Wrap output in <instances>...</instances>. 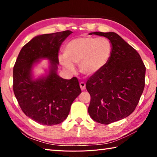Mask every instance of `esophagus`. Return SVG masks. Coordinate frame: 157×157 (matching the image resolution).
<instances>
[{
	"instance_id": "obj_1",
	"label": "esophagus",
	"mask_w": 157,
	"mask_h": 157,
	"mask_svg": "<svg viewBox=\"0 0 157 157\" xmlns=\"http://www.w3.org/2000/svg\"><path fill=\"white\" fill-rule=\"evenodd\" d=\"M79 86H80V88L82 91H84L85 89V87H86V84H85L84 82H81L80 83H79Z\"/></svg>"
}]
</instances>
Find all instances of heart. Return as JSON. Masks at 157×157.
<instances>
[{"mask_svg": "<svg viewBox=\"0 0 157 157\" xmlns=\"http://www.w3.org/2000/svg\"><path fill=\"white\" fill-rule=\"evenodd\" d=\"M112 54V45L104 37L79 36L68 41L63 48L64 57H59L63 68L71 72L75 71V64H79V71L91 76L104 68Z\"/></svg>", "mask_w": 157, "mask_h": 157, "instance_id": "obj_1", "label": "heart"}]
</instances>
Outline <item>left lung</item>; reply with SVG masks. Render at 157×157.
<instances>
[{
    "instance_id": "left-lung-1",
    "label": "left lung",
    "mask_w": 157,
    "mask_h": 157,
    "mask_svg": "<svg viewBox=\"0 0 157 157\" xmlns=\"http://www.w3.org/2000/svg\"><path fill=\"white\" fill-rule=\"evenodd\" d=\"M112 45L105 67L92 75L86 87L91 95L88 111L97 123L108 124L129 116L135 110L145 87V66L134 48L113 32H94Z\"/></svg>"
}]
</instances>
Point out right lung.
I'll list each match as a JSON object with an SVG mask.
<instances>
[{
  "instance_id": "1",
  "label": "right lung",
  "mask_w": 157,
  "mask_h": 157,
  "mask_svg": "<svg viewBox=\"0 0 157 157\" xmlns=\"http://www.w3.org/2000/svg\"><path fill=\"white\" fill-rule=\"evenodd\" d=\"M72 32L38 35L21 50L13 69V90L21 110L43 125L59 124L67 118L74 100L81 94L78 79H65L57 75L58 52ZM41 59L50 61L46 76L33 79L31 70Z\"/></svg>"
}]
</instances>
